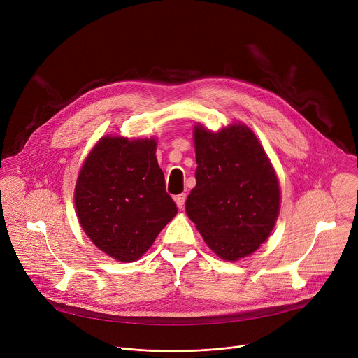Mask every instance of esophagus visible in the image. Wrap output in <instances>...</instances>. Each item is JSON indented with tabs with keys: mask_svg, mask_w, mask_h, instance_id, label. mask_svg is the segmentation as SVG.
Returning <instances> with one entry per match:
<instances>
[{
	"mask_svg": "<svg viewBox=\"0 0 358 358\" xmlns=\"http://www.w3.org/2000/svg\"><path fill=\"white\" fill-rule=\"evenodd\" d=\"M185 199H187V194H178V195H176L174 196V201H176V203H177V207L180 208V210H182L184 208V206H185Z\"/></svg>",
	"mask_w": 358,
	"mask_h": 358,
	"instance_id": "esophagus-1",
	"label": "esophagus"
}]
</instances>
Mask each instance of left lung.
<instances>
[{"mask_svg": "<svg viewBox=\"0 0 358 358\" xmlns=\"http://www.w3.org/2000/svg\"><path fill=\"white\" fill-rule=\"evenodd\" d=\"M196 185L185 211L224 261H238L271 235L280 210L273 166L257 136L235 123L217 133L194 127Z\"/></svg>", "mask_w": 358, "mask_h": 358, "instance_id": "left-lung-1", "label": "left lung"}]
</instances>
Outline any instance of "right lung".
Instances as JSON below:
<instances>
[{"label":"right lung","mask_w":358,"mask_h":358,"mask_svg":"<svg viewBox=\"0 0 358 358\" xmlns=\"http://www.w3.org/2000/svg\"><path fill=\"white\" fill-rule=\"evenodd\" d=\"M156 138L101 137L75 188L82 229L110 258L137 261L176 217L156 157Z\"/></svg>","instance_id":"add662e5"}]
</instances>
